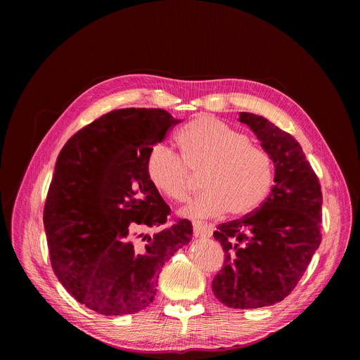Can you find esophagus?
<instances>
[{"instance_id": "obj_1", "label": "esophagus", "mask_w": 360, "mask_h": 360, "mask_svg": "<svg viewBox=\"0 0 360 360\" xmlns=\"http://www.w3.org/2000/svg\"><path fill=\"white\" fill-rule=\"evenodd\" d=\"M192 228H193V235L196 238H208L212 235V228L202 222H193Z\"/></svg>"}]
</instances>
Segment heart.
Returning <instances> with one entry per match:
<instances>
[{"label": "heart", "mask_w": 360, "mask_h": 360, "mask_svg": "<svg viewBox=\"0 0 360 360\" xmlns=\"http://www.w3.org/2000/svg\"><path fill=\"white\" fill-rule=\"evenodd\" d=\"M181 155L164 143L153 145L145 160L149 184L165 198L185 202L193 174L205 172L203 191L184 210L192 219H207L229 211L243 217L261 207L274 184L268 152L249 142L248 135L221 120L202 115L176 136Z\"/></svg>", "instance_id": "obj_1"}]
</instances>
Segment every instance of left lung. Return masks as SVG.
<instances>
[{"label":"left lung","mask_w":360,"mask_h":360,"mask_svg":"<svg viewBox=\"0 0 360 360\" xmlns=\"http://www.w3.org/2000/svg\"><path fill=\"white\" fill-rule=\"evenodd\" d=\"M274 161L275 185L261 207L218 225L225 259L212 281L215 296L233 309H256L283 300L321 245L322 191L302 146L261 115L239 112Z\"/></svg>","instance_id":"8db88e82"}]
</instances>
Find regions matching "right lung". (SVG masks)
Listing matches in <instances>:
<instances>
[{
	"label": "right lung",
	"mask_w": 360,
	"mask_h": 360,
	"mask_svg": "<svg viewBox=\"0 0 360 360\" xmlns=\"http://www.w3.org/2000/svg\"><path fill=\"white\" fill-rule=\"evenodd\" d=\"M179 122L161 108L115 110L60 152L44 207L49 259L63 286L91 311L120 316L145 309L165 262L192 238L188 219L142 233L171 214L146 178L145 160Z\"/></svg>",
	"instance_id": "1"
}]
</instances>
